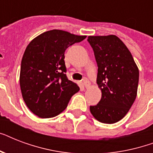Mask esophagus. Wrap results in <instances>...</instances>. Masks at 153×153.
<instances>
[{"instance_id":"1","label":"esophagus","mask_w":153,"mask_h":153,"mask_svg":"<svg viewBox=\"0 0 153 153\" xmlns=\"http://www.w3.org/2000/svg\"><path fill=\"white\" fill-rule=\"evenodd\" d=\"M82 83H83L84 86H85L86 88H87V87L90 86V82L88 81V79H86V78H85V79H83V82H82Z\"/></svg>"}]
</instances>
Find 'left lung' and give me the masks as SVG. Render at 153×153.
Returning a JSON list of instances; mask_svg holds the SVG:
<instances>
[{
    "label": "left lung",
    "mask_w": 153,
    "mask_h": 153,
    "mask_svg": "<svg viewBox=\"0 0 153 153\" xmlns=\"http://www.w3.org/2000/svg\"><path fill=\"white\" fill-rule=\"evenodd\" d=\"M87 40L94 52L97 83L102 91L100 102L90 106V110L102 123H116L135 101L139 69L128 48L117 36H90Z\"/></svg>",
    "instance_id": "left-lung-1"
}]
</instances>
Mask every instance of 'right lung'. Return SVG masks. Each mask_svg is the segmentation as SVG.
Returning a JSON list of instances; mask_svg holds the SVG:
<instances>
[{
	"mask_svg": "<svg viewBox=\"0 0 153 153\" xmlns=\"http://www.w3.org/2000/svg\"><path fill=\"white\" fill-rule=\"evenodd\" d=\"M86 37L53 29L34 38L25 49L20 67V90L27 108L39 117L50 118L61 114L79 91L65 74L64 52Z\"/></svg>",
	"mask_w": 153,
	"mask_h": 153,
	"instance_id": "obj_1",
	"label": "right lung"
}]
</instances>
